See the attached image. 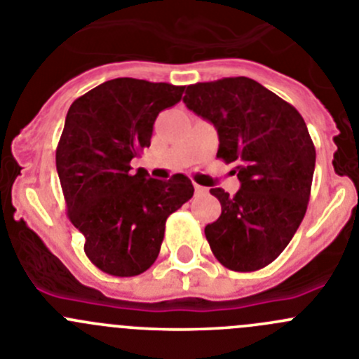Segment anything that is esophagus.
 <instances>
[{"label":"esophagus","mask_w":359,"mask_h":359,"mask_svg":"<svg viewBox=\"0 0 359 359\" xmlns=\"http://www.w3.org/2000/svg\"><path fill=\"white\" fill-rule=\"evenodd\" d=\"M195 191H196V193H198V195H205V193H207V187L198 186V184H195Z\"/></svg>","instance_id":"1"}]
</instances>
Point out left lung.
<instances>
[{
	"label": "left lung",
	"mask_w": 359,
	"mask_h": 359,
	"mask_svg": "<svg viewBox=\"0 0 359 359\" xmlns=\"http://www.w3.org/2000/svg\"><path fill=\"white\" fill-rule=\"evenodd\" d=\"M184 102L219 136L217 157L233 163L236 195L214 187L221 216L205 226L214 257L250 273L273 262L299 229L310 200L316 147L292 104L250 78L186 88Z\"/></svg>",
	"instance_id": "left-lung-1"
}]
</instances>
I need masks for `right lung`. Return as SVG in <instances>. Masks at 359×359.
Wrapping results in <instances>:
<instances>
[{
	"mask_svg": "<svg viewBox=\"0 0 359 359\" xmlns=\"http://www.w3.org/2000/svg\"><path fill=\"white\" fill-rule=\"evenodd\" d=\"M184 86L116 78L72 102L56 149V172L85 253L111 276H136L156 262L172 212L193 196L182 173L168 180L133 172L150 147L154 122L182 99Z\"/></svg>",
	"mask_w": 359,
	"mask_h": 359,
	"instance_id": "add662e5",
	"label": "right lung"
}]
</instances>
